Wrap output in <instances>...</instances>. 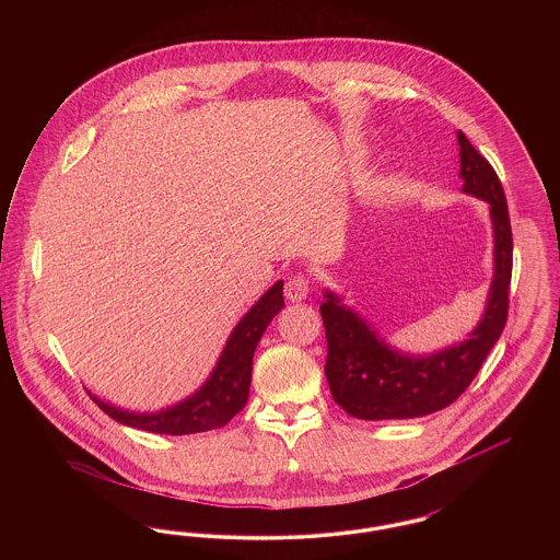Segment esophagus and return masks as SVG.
Masks as SVG:
<instances>
[{
	"instance_id": "esophagus-1",
	"label": "esophagus",
	"mask_w": 560,
	"mask_h": 560,
	"mask_svg": "<svg viewBox=\"0 0 560 560\" xmlns=\"http://www.w3.org/2000/svg\"><path fill=\"white\" fill-rule=\"evenodd\" d=\"M308 290H311V283H308L306 275L298 272V275H293V277H290V279L285 281L283 293H285V298H288V300H292V302H300V300H304V298L308 295Z\"/></svg>"
}]
</instances>
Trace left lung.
<instances>
[{
    "instance_id": "left-lung-1",
    "label": "left lung",
    "mask_w": 560,
    "mask_h": 560,
    "mask_svg": "<svg viewBox=\"0 0 560 560\" xmlns=\"http://www.w3.org/2000/svg\"><path fill=\"white\" fill-rule=\"evenodd\" d=\"M464 190L491 206L495 231V277L479 327L459 347L427 359H409L375 338L370 327L327 293L320 317L327 338L325 375L334 400L361 420H405L452 405L477 377L508 319L512 279V229L504 187L493 165L457 132Z\"/></svg>"
}]
</instances>
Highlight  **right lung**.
<instances>
[{"label":"right lung","instance_id":"add662e5","mask_svg":"<svg viewBox=\"0 0 560 560\" xmlns=\"http://www.w3.org/2000/svg\"><path fill=\"white\" fill-rule=\"evenodd\" d=\"M281 306L283 281H277L233 329L208 384L176 407H170L160 413H128L96 397H92V400H96L98 407L115 422L158 434L180 436L224 427L247 402L254 350L258 347L268 323L281 311Z\"/></svg>","mask_w":560,"mask_h":560}]
</instances>
